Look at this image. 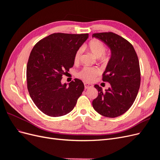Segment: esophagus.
<instances>
[{
  "label": "esophagus",
  "mask_w": 160,
  "mask_h": 160,
  "mask_svg": "<svg viewBox=\"0 0 160 160\" xmlns=\"http://www.w3.org/2000/svg\"><path fill=\"white\" fill-rule=\"evenodd\" d=\"M84 85H85V89H89V88H92V87H93V85H92L91 84H89V83H85Z\"/></svg>",
  "instance_id": "34e87169"
}]
</instances>
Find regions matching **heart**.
Masks as SVG:
<instances>
[{
    "label": "heart",
    "instance_id": "obj_1",
    "mask_svg": "<svg viewBox=\"0 0 160 160\" xmlns=\"http://www.w3.org/2000/svg\"><path fill=\"white\" fill-rule=\"evenodd\" d=\"M85 48L88 49L92 54L95 57L98 58L99 62L103 64L108 63L110 59V55L107 53H105L106 47L104 43L98 39L91 40L88 45L85 46ZM82 50L79 49L75 52L74 57L75 62H78L81 57ZM99 73V71L95 67H84L78 72H77V77L79 78L83 79L85 81L91 82L93 81Z\"/></svg>",
    "mask_w": 160,
    "mask_h": 160
}]
</instances>
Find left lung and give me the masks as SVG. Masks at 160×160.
I'll return each instance as SVG.
<instances>
[{
	"label": "left lung",
	"instance_id": "left-lung-1",
	"mask_svg": "<svg viewBox=\"0 0 160 160\" xmlns=\"http://www.w3.org/2000/svg\"><path fill=\"white\" fill-rule=\"evenodd\" d=\"M92 37L105 43L111 51L102 78L111 86L103 91L98 85H95L98 96L92 105L101 115L118 117L133 105L139 89L141 74L137 53L129 41L115 33H94Z\"/></svg>",
	"mask_w": 160,
	"mask_h": 160
}]
</instances>
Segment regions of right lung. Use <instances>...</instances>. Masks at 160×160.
Returning a JSON list of instances; mask_svg holds the SVG:
<instances>
[{
  "instance_id": "obj_1",
  "label": "right lung",
  "mask_w": 160,
  "mask_h": 160,
  "mask_svg": "<svg viewBox=\"0 0 160 160\" xmlns=\"http://www.w3.org/2000/svg\"><path fill=\"white\" fill-rule=\"evenodd\" d=\"M88 34L53 33L34 46L27 66V89L43 113L60 117L73 109L84 90L82 81L62 84V75L74 65V57Z\"/></svg>"
}]
</instances>
